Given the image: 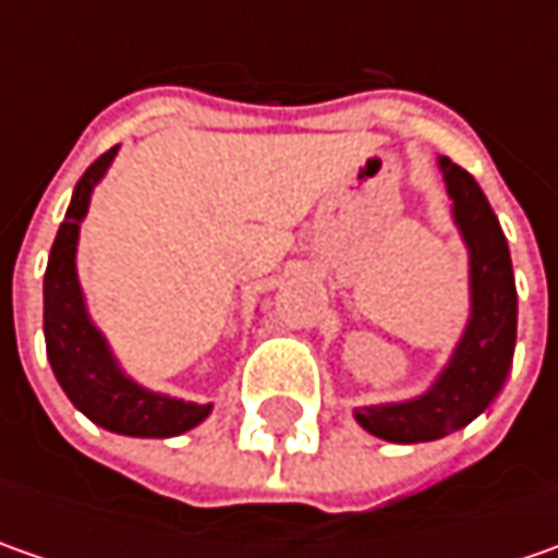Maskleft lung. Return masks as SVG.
Listing matches in <instances>:
<instances>
[{
  "label": "left lung",
  "instance_id": "left-lung-1",
  "mask_svg": "<svg viewBox=\"0 0 558 558\" xmlns=\"http://www.w3.org/2000/svg\"><path fill=\"white\" fill-rule=\"evenodd\" d=\"M438 163L453 202V223L469 247L472 311L460 344L425 395L354 410V418L369 435L391 444L438 440L482 416L500 395L515 354L519 301L500 220L472 173L450 158H440Z\"/></svg>",
  "mask_w": 558,
  "mask_h": 558
}]
</instances>
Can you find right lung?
<instances>
[{
	"mask_svg": "<svg viewBox=\"0 0 558 558\" xmlns=\"http://www.w3.org/2000/svg\"><path fill=\"white\" fill-rule=\"evenodd\" d=\"M118 148L105 151L74 189L64 223L58 226L49 267L43 279V332L46 354L61 391L96 425L130 438H173L210 416V403H189L180 397L142 388L118 366L105 335L89 319L76 279V239L89 210L93 189L111 167Z\"/></svg>",
	"mask_w": 558,
	"mask_h": 558,
	"instance_id": "1",
	"label": "right lung"
}]
</instances>
